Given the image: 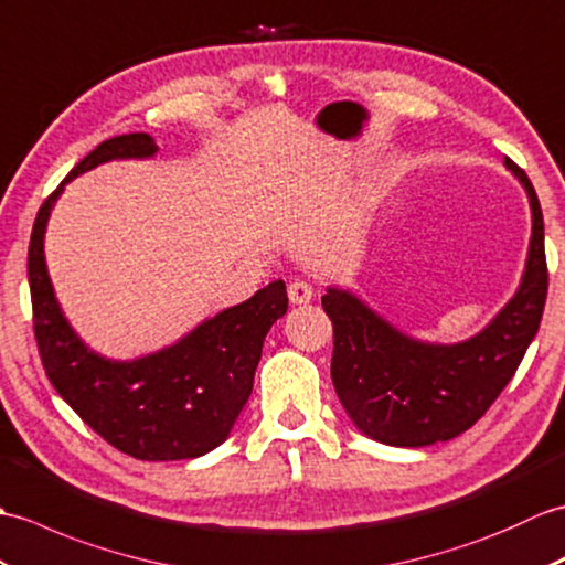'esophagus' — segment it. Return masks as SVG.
<instances>
[{
	"label": "esophagus",
	"instance_id": "34e87169",
	"mask_svg": "<svg viewBox=\"0 0 565 565\" xmlns=\"http://www.w3.org/2000/svg\"><path fill=\"white\" fill-rule=\"evenodd\" d=\"M287 295H290L292 305H307L311 297H315V285L309 280H295L287 287Z\"/></svg>",
	"mask_w": 565,
	"mask_h": 565
}]
</instances>
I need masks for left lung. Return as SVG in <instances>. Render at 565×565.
Instances as JSON below:
<instances>
[{
  "label": "left lung",
  "mask_w": 565,
  "mask_h": 565,
  "mask_svg": "<svg viewBox=\"0 0 565 565\" xmlns=\"http://www.w3.org/2000/svg\"><path fill=\"white\" fill-rule=\"evenodd\" d=\"M505 167L527 188L532 242L518 295L479 335L430 345L398 333L348 292L321 297L333 323L331 380L345 413L372 440L425 447L469 430L518 372L544 315L548 268L544 217L534 185L515 161Z\"/></svg>",
  "instance_id": "obj_1"
}]
</instances>
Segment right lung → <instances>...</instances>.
Listing matches in <instances>:
<instances>
[{
	"mask_svg": "<svg viewBox=\"0 0 565 565\" xmlns=\"http://www.w3.org/2000/svg\"><path fill=\"white\" fill-rule=\"evenodd\" d=\"M145 132L118 135L86 154L38 210L29 246L33 333L50 384L74 413L120 452L145 461L193 459L227 440L254 388L270 326L287 311L282 280L200 323L157 355L113 362L94 355L62 317L43 256V234L67 181L110 159L152 157Z\"/></svg>",
	"mask_w": 565,
	"mask_h": 565,
	"instance_id": "1",
	"label": "right lung"
}]
</instances>
